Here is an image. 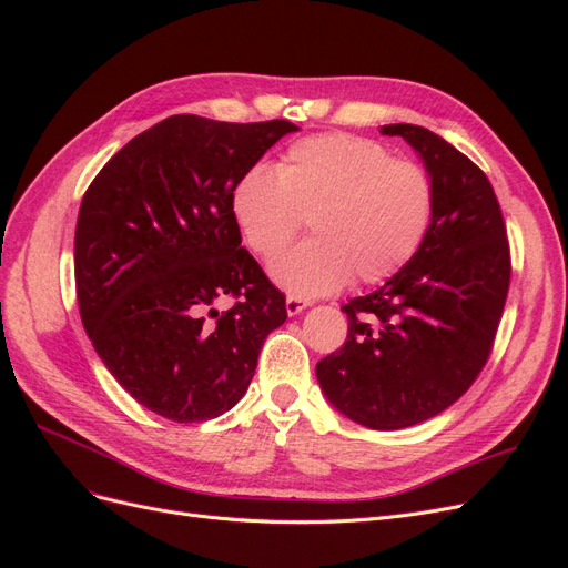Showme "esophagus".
I'll use <instances>...</instances> for the list:
<instances>
[{
  "instance_id": "obj_1",
  "label": "esophagus",
  "mask_w": 568,
  "mask_h": 568,
  "mask_svg": "<svg viewBox=\"0 0 568 568\" xmlns=\"http://www.w3.org/2000/svg\"><path fill=\"white\" fill-rule=\"evenodd\" d=\"M307 305H311V303H307L301 296H286V315L288 317H296V315H301L305 311Z\"/></svg>"
}]
</instances>
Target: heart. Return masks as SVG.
<instances>
[{
  "mask_svg": "<svg viewBox=\"0 0 568 568\" xmlns=\"http://www.w3.org/2000/svg\"><path fill=\"white\" fill-rule=\"evenodd\" d=\"M232 215L251 251L280 255L307 217L313 239L270 265L296 296L384 282L417 255L432 230L436 186L415 161L355 134H315L286 149L277 170L263 163L234 182Z\"/></svg>",
  "mask_w": 568,
  "mask_h": 568,
  "instance_id": "heart-1",
  "label": "heart"
}]
</instances>
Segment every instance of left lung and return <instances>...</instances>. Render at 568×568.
<instances>
[{"instance_id":"1","label":"left lung","mask_w":568,"mask_h":568,"mask_svg":"<svg viewBox=\"0 0 568 568\" xmlns=\"http://www.w3.org/2000/svg\"><path fill=\"white\" fill-rule=\"evenodd\" d=\"M382 132L403 136L432 175L434 222L403 270L341 307L348 338L315 372L343 417L398 432L440 415L486 365L509 291V246L484 170L426 128Z\"/></svg>"}]
</instances>
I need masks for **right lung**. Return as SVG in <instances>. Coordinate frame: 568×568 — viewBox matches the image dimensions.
<instances>
[{
    "mask_svg": "<svg viewBox=\"0 0 568 568\" xmlns=\"http://www.w3.org/2000/svg\"><path fill=\"white\" fill-rule=\"evenodd\" d=\"M298 128L170 115L101 168L75 227L80 317L97 355L159 417L209 422L244 398L284 294L242 248L230 196ZM222 295L237 303L225 314Z\"/></svg>",
    "mask_w": 568,
    "mask_h": 568,
    "instance_id": "1",
    "label": "right lung"
}]
</instances>
